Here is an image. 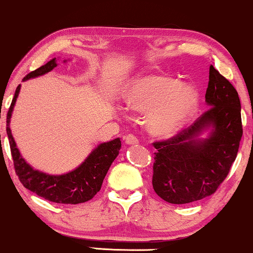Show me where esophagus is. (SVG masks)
I'll list each match as a JSON object with an SVG mask.
<instances>
[{"mask_svg":"<svg viewBox=\"0 0 253 253\" xmlns=\"http://www.w3.org/2000/svg\"><path fill=\"white\" fill-rule=\"evenodd\" d=\"M138 142H140V141H138V138L136 137L135 135L129 134V135L126 136V144H137Z\"/></svg>","mask_w":253,"mask_h":253,"instance_id":"obj_1","label":"esophagus"}]
</instances>
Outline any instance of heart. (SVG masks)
I'll return each mask as SVG.
<instances>
[{
	"label": "heart",
	"mask_w": 253,
	"mask_h": 253,
	"mask_svg": "<svg viewBox=\"0 0 253 253\" xmlns=\"http://www.w3.org/2000/svg\"><path fill=\"white\" fill-rule=\"evenodd\" d=\"M130 104L140 111H152L150 127L160 135L172 134L185 123L198 104V93L190 84L167 76H146L130 92Z\"/></svg>",
	"instance_id": "1"
}]
</instances>
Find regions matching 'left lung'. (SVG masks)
<instances>
[{"instance_id":"1","label":"left lung","mask_w":253,"mask_h":253,"mask_svg":"<svg viewBox=\"0 0 253 253\" xmlns=\"http://www.w3.org/2000/svg\"><path fill=\"white\" fill-rule=\"evenodd\" d=\"M206 100L211 107L192 126L153 142V189L169 203L196 202L216 192L237 158L243 136L239 95L212 65ZM209 125L214 127L211 136L196 140Z\"/></svg>"}]
</instances>
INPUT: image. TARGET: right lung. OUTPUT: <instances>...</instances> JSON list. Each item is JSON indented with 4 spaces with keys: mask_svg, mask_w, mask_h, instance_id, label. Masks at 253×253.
<instances>
[{
    "mask_svg": "<svg viewBox=\"0 0 253 253\" xmlns=\"http://www.w3.org/2000/svg\"><path fill=\"white\" fill-rule=\"evenodd\" d=\"M56 58L51 59L46 64L42 65L38 69L27 74L24 80L49 73L56 67ZM20 86L16 87L12 104L7 113V135L9 140L10 152H12L14 169L16 175L25 188L35 192L45 200L55 203L79 204L92 200L96 192L101 189L103 180L109 171L110 166L117 158L121 149V140L115 138L113 141L99 144L84 160V163L74 169L73 172L62 175H50L33 169L30 165L20 155L16 148L12 132H10L9 121L14 104L18 98Z\"/></svg>",
    "mask_w": 253,
    "mask_h": 253,
    "instance_id": "add662e5",
    "label": "right lung"
}]
</instances>
